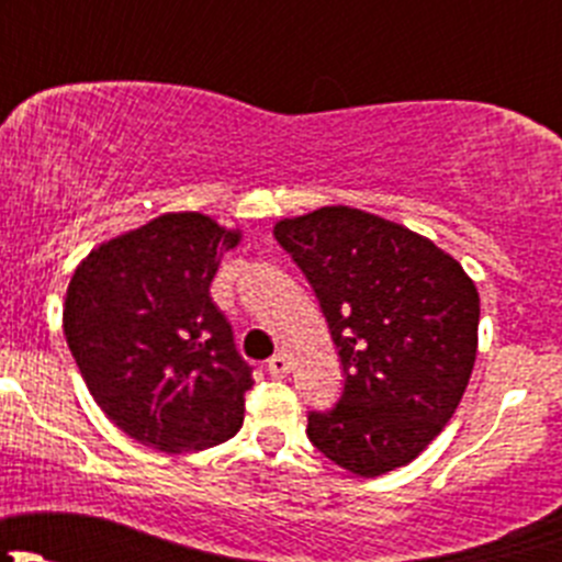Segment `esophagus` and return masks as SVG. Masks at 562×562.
<instances>
[{"label":"esophagus","instance_id":"34e87169","mask_svg":"<svg viewBox=\"0 0 562 562\" xmlns=\"http://www.w3.org/2000/svg\"><path fill=\"white\" fill-rule=\"evenodd\" d=\"M266 370H269L271 378H285L291 372V361H288L285 353H274L266 361Z\"/></svg>","mask_w":562,"mask_h":562}]
</instances>
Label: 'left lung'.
Masks as SVG:
<instances>
[{
  "mask_svg": "<svg viewBox=\"0 0 562 562\" xmlns=\"http://www.w3.org/2000/svg\"><path fill=\"white\" fill-rule=\"evenodd\" d=\"M274 239L313 285L345 389L307 438L356 475L416 459L454 416L479 345V291L424 236L350 206L282 220Z\"/></svg>",
  "mask_w": 562,
  "mask_h": 562,
  "instance_id": "8db88e82",
  "label": "left lung"
}]
</instances>
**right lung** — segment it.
Segmentation results:
<instances>
[{
    "mask_svg": "<svg viewBox=\"0 0 562 562\" xmlns=\"http://www.w3.org/2000/svg\"><path fill=\"white\" fill-rule=\"evenodd\" d=\"M236 231L198 212L162 214L81 260L65 337L89 394L122 432L181 454L223 443L245 422L252 367L209 296Z\"/></svg>",
    "mask_w": 562,
    "mask_h": 562,
    "instance_id": "right-lung-1",
    "label": "right lung"
}]
</instances>
